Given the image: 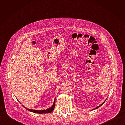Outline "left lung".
Returning <instances> with one entry per match:
<instances>
[{"label":"left lung","instance_id":"8db88e82","mask_svg":"<svg viewBox=\"0 0 125 125\" xmlns=\"http://www.w3.org/2000/svg\"><path fill=\"white\" fill-rule=\"evenodd\" d=\"M105 102V101H104V103H103V104H101V105H99V106H97V107H96V108H95V109H97V108H99V107H100V106H102V105H103V104H104V102Z\"/></svg>","mask_w":125,"mask_h":125}]
</instances>
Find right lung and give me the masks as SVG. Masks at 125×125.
<instances>
[{"instance_id":"add662e5","label":"right lung","mask_w":125,"mask_h":125,"mask_svg":"<svg viewBox=\"0 0 125 125\" xmlns=\"http://www.w3.org/2000/svg\"><path fill=\"white\" fill-rule=\"evenodd\" d=\"M55 98L54 99V104L53 105L52 107H50L49 109H46V110H33V109H28V111L32 112H34L35 113H37V114H45V113H50L51 112H52L53 111L54 107H55Z\"/></svg>"}]
</instances>
